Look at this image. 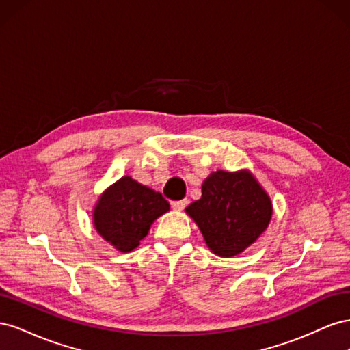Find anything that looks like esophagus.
<instances>
[{"label": "esophagus", "mask_w": 350, "mask_h": 350, "mask_svg": "<svg viewBox=\"0 0 350 350\" xmlns=\"http://www.w3.org/2000/svg\"><path fill=\"white\" fill-rule=\"evenodd\" d=\"M187 206V200H178V201H172L171 207L174 210H184Z\"/></svg>", "instance_id": "obj_1"}]
</instances>
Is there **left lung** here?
<instances>
[{
  "instance_id": "8db88e82",
  "label": "left lung",
  "mask_w": 350,
  "mask_h": 350,
  "mask_svg": "<svg viewBox=\"0 0 350 350\" xmlns=\"http://www.w3.org/2000/svg\"><path fill=\"white\" fill-rule=\"evenodd\" d=\"M185 211L200 228L211 252L234 257L267 229L273 206L250 171H216L203 183L201 198Z\"/></svg>"
}]
</instances>
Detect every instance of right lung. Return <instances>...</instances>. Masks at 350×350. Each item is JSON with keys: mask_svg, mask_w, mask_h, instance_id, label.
I'll use <instances>...</instances> for the list:
<instances>
[{"mask_svg": "<svg viewBox=\"0 0 350 350\" xmlns=\"http://www.w3.org/2000/svg\"><path fill=\"white\" fill-rule=\"evenodd\" d=\"M169 210L161 193L122 176L105 189L93 210L98 234L121 252H130L149 234L153 221Z\"/></svg>", "mask_w": 350, "mask_h": 350, "instance_id": "add662e5", "label": "right lung"}]
</instances>
